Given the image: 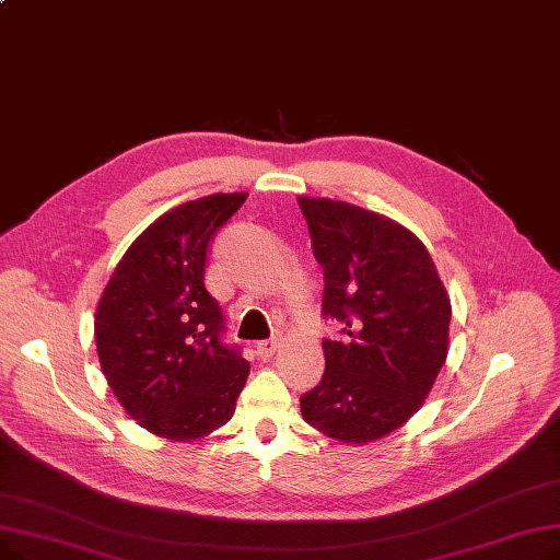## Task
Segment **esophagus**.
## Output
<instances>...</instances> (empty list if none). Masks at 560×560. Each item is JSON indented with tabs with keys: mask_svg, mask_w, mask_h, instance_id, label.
<instances>
[{
	"mask_svg": "<svg viewBox=\"0 0 560 560\" xmlns=\"http://www.w3.org/2000/svg\"><path fill=\"white\" fill-rule=\"evenodd\" d=\"M277 346H279V338H277V336H275V338L258 340V343H256V354H258L260 359H270V357L275 354Z\"/></svg>",
	"mask_w": 560,
	"mask_h": 560,
	"instance_id": "34e87169",
	"label": "esophagus"
}]
</instances>
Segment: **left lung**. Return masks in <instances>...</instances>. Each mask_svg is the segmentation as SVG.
Returning <instances> with one entry per match:
<instances>
[{
  "label": "left lung",
  "mask_w": 560,
  "mask_h": 560,
  "mask_svg": "<svg viewBox=\"0 0 560 560\" xmlns=\"http://www.w3.org/2000/svg\"><path fill=\"white\" fill-rule=\"evenodd\" d=\"M325 275V375L300 398L331 440L369 444L417 415L448 352L451 302L423 242L384 214L300 197Z\"/></svg>",
  "instance_id": "obj_1"
}]
</instances>
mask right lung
<instances>
[{
    "instance_id": "add662e5",
    "label": "right lung",
    "mask_w": 560,
    "mask_h": 560,
    "mask_svg": "<svg viewBox=\"0 0 560 560\" xmlns=\"http://www.w3.org/2000/svg\"><path fill=\"white\" fill-rule=\"evenodd\" d=\"M245 199V191L210 194L162 214L120 258L95 311L114 396L166 440L191 442L224 425L249 375L206 288L210 242Z\"/></svg>"
}]
</instances>
